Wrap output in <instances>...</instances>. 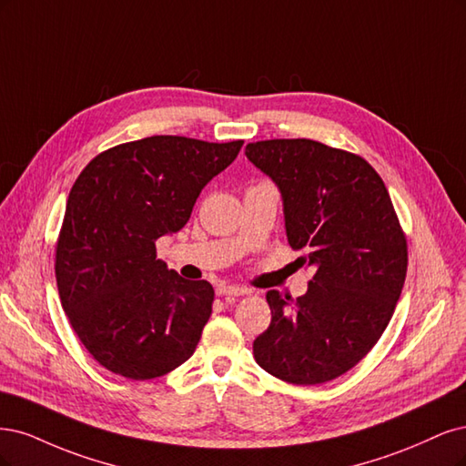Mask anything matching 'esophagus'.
<instances>
[{
  "instance_id": "obj_1",
  "label": "esophagus",
  "mask_w": 466,
  "mask_h": 466,
  "mask_svg": "<svg viewBox=\"0 0 466 466\" xmlns=\"http://www.w3.org/2000/svg\"><path fill=\"white\" fill-rule=\"evenodd\" d=\"M218 296H244L249 294V290L246 289H239V287H227V284H222V287L217 289Z\"/></svg>"
}]
</instances>
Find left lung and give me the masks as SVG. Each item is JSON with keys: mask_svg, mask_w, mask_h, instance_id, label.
<instances>
[{"mask_svg": "<svg viewBox=\"0 0 466 466\" xmlns=\"http://www.w3.org/2000/svg\"><path fill=\"white\" fill-rule=\"evenodd\" d=\"M248 158L273 177L298 265L313 267L308 292H267L271 325L253 340L267 373L319 385L352 370L393 318L409 246L380 174L360 155L311 139L249 143Z\"/></svg>", "mask_w": 466, "mask_h": 466, "instance_id": "8db88e82", "label": "left lung"}]
</instances>
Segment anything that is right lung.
Segmentation results:
<instances>
[{"label": "right lung", "mask_w": 466, "mask_h": 466, "mask_svg": "<svg viewBox=\"0 0 466 466\" xmlns=\"http://www.w3.org/2000/svg\"><path fill=\"white\" fill-rule=\"evenodd\" d=\"M242 145L153 135L102 151L75 179L56 280L75 335L102 368L145 381L195 352L215 290L168 271L157 239L184 227Z\"/></svg>", "instance_id": "right-lung-1"}]
</instances>
